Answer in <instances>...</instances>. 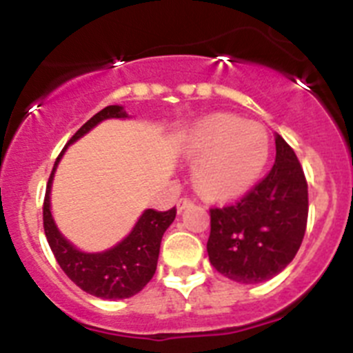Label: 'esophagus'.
<instances>
[{
  "label": "esophagus",
  "instance_id": "esophagus-1",
  "mask_svg": "<svg viewBox=\"0 0 353 353\" xmlns=\"http://www.w3.org/2000/svg\"><path fill=\"white\" fill-rule=\"evenodd\" d=\"M192 204H194V201H192L190 197H181L180 201L176 202V209L178 211H183L185 208H190Z\"/></svg>",
  "mask_w": 353,
  "mask_h": 353
}]
</instances>
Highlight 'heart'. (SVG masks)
I'll return each mask as SVG.
<instances>
[{
  "label": "heart",
  "instance_id": "heart-1",
  "mask_svg": "<svg viewBox=\"0 0 353 353\" xmlns=\"http://www.w3.org/2000/svg\"><path fill=\"white\" fill-rule=\"evenodd\" d=\"M185 148L197 161L194 180L199 190L218 199L249 190L270 158V139L263 125L228 113L199 120L188 132Z\"/></svg>",
  "mask_w": 353,
  "mask_h": 353
}]
</instances>
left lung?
<instances>
[{"instance_id":"obj_1","label":"left lung","mask_w":353,"mask_h":353,"mask_svg":"<svg viewBox=\"0 0 353 353\" xmlns=\"http://www.w3.org/2000/svg\"><path fill=\"white\" fill-rule=\"evenodd\" d=\"M209 261L239 283H261L294 261L307 228L309 192L294 149L276 135V161L242 199L211 208Z\"/></svg>"}]
</instances>
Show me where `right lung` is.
Listing matches in <instances>:
<instances>
[{"label":"right lung","mask_w":353,"mask_h":353,"mask_svg":"<svg viewBox=\"0 0 353 353\" xmlns=\"http://www.w3.org/2000/svg\"><path fill=\"white\" fill-rule=\"evenodd\" d=\"M106 118H127V111H123L121 106H106L99 113L94 114L89 121H85L73 134L68 144L75 142ZM66 145L57 158L53 172L48 180L46 195H44L43 223L48 243L57 257L59 268L83 292L99 296V299H128L139 294L154 276L161 239L166 228L175 219L176 208L168 209V211H156V209L144 211L130 235L106 252H80L68 240L63 239L50 211L51 181H53L54 170Z\"/></svg>","instance_id":"add662e5"}]
</instances>
